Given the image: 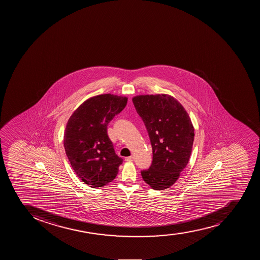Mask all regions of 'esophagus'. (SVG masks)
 <instances>
[{
    "instance_id": "34e87169",
    "label": "esophagus",
    "mask_w": 260,
    "mask_h": 260,
    "mask_svg": "<svg viewBox=\"0 0 260 260\" xmlns=\"http://www.w3.org/2000/svg\"><path fill=\"white\" fill-rule=\"evenodd\" d=\"M133 160H134L133 156H129V157H127L125 158V161H127V162H132Z\"/></svg>"
}]
</instances>
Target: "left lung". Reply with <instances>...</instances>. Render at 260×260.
Instances as JSON below:
<instances>
[{
    "mask_svg": "<svg viewBox=\"0 0 260 260\" xmlns=\"http://www.w3.org/2000/svg\"><path fill=\"white\" fill-rule=\"evenodd\" d=\"M132 101L152 148V165L141 172L142 178L152 189L165 190L175 184L187 165L194 127L185 108L171 95H137Z\"/></svg>",
    "mask_w": 260,
    "mask_h": 260,
    "instance_id": "8db88e82",
    "label": "left lung"
}]
</instances>
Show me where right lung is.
I'll return each mask as SVG.
<instances>
[{
  "label": "right lung",
  "mask_w": 260,
  "mask_h": 260,
  "mask_svg": "<svg viewBox=\"0 0 260 260\" xmlns=\"http://www.w3.org/2000/svg\"><path fill=\"white\" fill-rule=\"evenodd\" d=\"M127 101L112 94L95 95L84 102L68 121L65 152L78 177L90 187H103L118 175L123 158L115 153L108 125Z\"/></svg>",
  "instance_id": "add662e5"
}]
</instances>
